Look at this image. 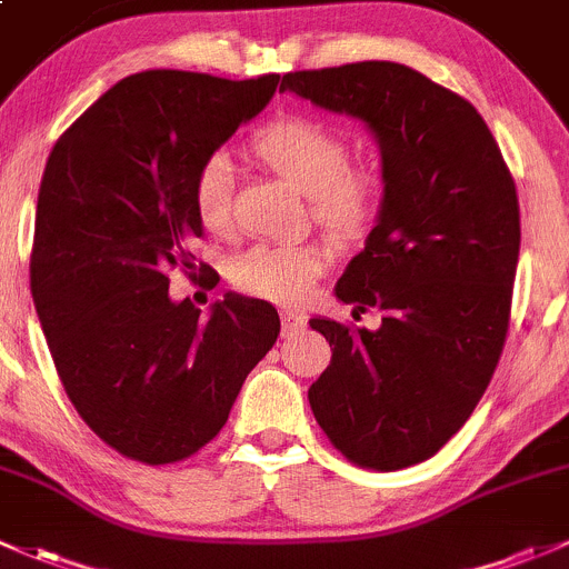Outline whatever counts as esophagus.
Listing matches in <instances>:
<instances>
[{
  "mask_svg": "<svg viewBox=\"0 0 569 569\" xmlns=\"http://www.w3.org/2000/svg\"><path fill=\"white\" fill-rule=\"evenodd\" d=\"M303 323H307V318H303L301 312H296V309H282V331L284 333L298 331V328H303Z\"/></svg>",
  "mask_w": 569,
  "mask_h": 569,
  "instance_id": "obj_1",
  "label": "esophagus"
}]
</instances>
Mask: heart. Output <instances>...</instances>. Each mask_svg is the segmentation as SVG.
<instances>
[{
	"label": "heart",
	"mask_w": 569,
	"mask_h": 569,
	"mask_svg": "<svg viewBox=\"0 0 569 569\" xmlns=\"http://www.w3.org/2000/svg\"><path fill=\"white\" fill-rule=\"evenodd\" d=\"M260 161L312 202V213L331 236L356 238L378 208V178L370 169L348 167V142L333 128L309 117H282L251 139ZM236 169L227 153H213L194 180V210L204 230L232 224ZM323 249L315 243H257L232 260V282L273 301H298L323 268Z\"/></svg>",
	"instance_id": "1"
}]
</instances>
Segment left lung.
<instances>
[{"label": "left lung", "instance_id": "1", "mask_svg": "<svg viewBox=\"0 0 569 569\" xmlns=\"http://www.w3.org/2000/svg\"><path fill=\"white\" fill-rule=\"evenodd\" d=\"M282 90L361 120L380 148L378 219L339 277V301L380 326L312 318L331 365L315 419L348 460L397 471L438 452L477 408L507 339L520 210L479 111L400 62L284 73Z\"/></svg>", "mask_w": 569, "mask_h": 569}]
</instances>
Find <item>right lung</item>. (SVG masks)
<instances>
[{
	"label": "right lung",
	"mask_w": 569,
	"mask_h": 569,
	"mask_svg": "<svg viewBox=\"0 0 569 569\" xmlns=\"http://www.w3.org/2000/svg\"><path fill=\"white\" fill-rule=\"evenodd\" d=\"M279 73L230 81L144 70L117 81L60 137L40 180L29 279L70 402L126 458L163 466L224 427L279 315L227 292L199 318L167 271L194 268V180Z\"/></svg>",
	"instance_id": "right-lung-1"
}]
</instances>
